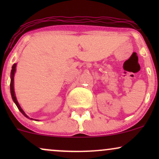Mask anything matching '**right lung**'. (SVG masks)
I'll use <instances>...</instances> for the list:
<instances>
[{
    "mask_svg": "<svg viewBox=\"0 0 159 159\" xmlns=\"http://www.w3.org/2000/svg\"><path fill=\"white\" fill-rule=\"evenodd\" d=\"M16 63H14V64L12 65V70H11V73H10V79H11V81H10V93H11V96H12V100H13V102H15L16 106H17L18 108H19V110L21 111V114H22L24 116H25V117L28 118V119H30V120H33L32 118H30L26 114H25V111L22 110V108H21V106L19 105V104L17 101V98H16L15 91H14V75H15V73H16Z\"/></svg>",
    "mask_w": 159,
    "mask_h": 159,
    "instance_id": "add662e5",
    "label": "right lung"
}]
</instances>
